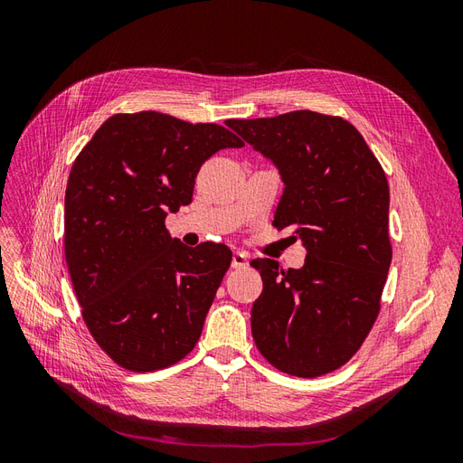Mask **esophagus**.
<instances>
[{"instance_id": "obj_1", "label": "esophagus", "mask_w": 463, "mask_h": 463, "mask_svg": "<svg viewBox=\"0 0 463 463\" xmlns=\"http://www.w3.org/2000/svg\"><path fill=\"white\" fill-rule=\"evenodd\" d=\"M232 266H233V269H247V266H249V255L247 253H240V250H237V253H233V257H232Z\"/></svg>"}]
</instances>
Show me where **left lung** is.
Here are the masks:
<instances>
[{"label":"left lung","mask_w":463,"mask_h":463,"mask_svg":"<svg viewBox=\"0 0 463 463\" xmlns=\"http://www.w3.org/2000/svg\"><path fill=\"white\" fill-rule=\"evenodd\" d=\"M228 125L276 165L284 193L274 226L296 228L307 249L301 269L250 262L262 278L255 344L282 373L326 374L352 359L381 309L392 260L386 175L342 118L298 109Z\"/></svg>","instance_id":"1"}]
</instances>
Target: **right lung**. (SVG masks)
<instances>
[{
	"mask_svg": "<svg viewBox=\"0 0 463 463\" xmlns=\"http://www.w3.org/2000/svg\"><path fill=\"white\" fill-rule=\"evenodd\" d=\"M243 141L216 123L158 111L106 119L65 191V260L82 318L118 365L158 371L199 342L232 250L187 247L165 216L193 199L201 165Z\"/></svg>",
	"mask_w": 463,
	"mask_h": 463,
	"instance_id": "1",
	"label": "right lung"
}]
</instances>
